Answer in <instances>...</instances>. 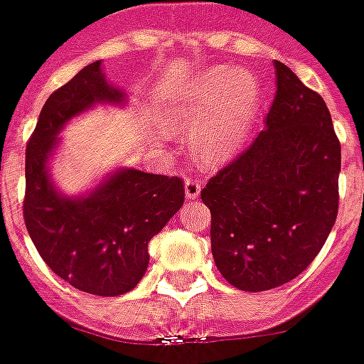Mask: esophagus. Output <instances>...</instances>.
Here are the masks:
<instances>
[{
    "instance_id": "obj_1",
    "label": "esophagus",
    "mask_w": 364,
    "mask_h": 364,
    "mask_svg": "<svg viewBox=\"0 0 364 364\" xmlns=\"http://www.w3.org/2000/svg\"><path fill=\"white\" fill-rule=\"evenodd\" d=\"M203 183L199 178H186L185 181V196L188 199H196L201 193Z\"/></svg>"
}]
</instances>
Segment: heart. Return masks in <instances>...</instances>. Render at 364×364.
Here are the masks:
<instances>
[{
    "label": "heart",
    "mask_w": 364,
    "mask_h": 364,
    "mask_svg": "<svg viewBox=\"0 0 364 364\" xmlns=\"http://www.w3.org/2000/svg\"><path fill=\"white\" fill-rule=\"evenodd\" d=\"M259 104V84L246 70L215 68L176 95L168 125L198 132L196 149L206 163L232 158L246 138Z\"/></svg>",
    "instance_id": "b5f03b06"
}]
</instances>
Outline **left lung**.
Returning a JSON list of instances; mask_svg holds the SVG:
<instances>
[{
    "label": "left lung",
    "mask_w": 364,
    "mask_h": 364,
    "mask_svg": "<svg viewBox=\"0 0 364 364\" xmlns=\"http://www.w3.org/2000/svg\"><path fill=\"white\" fill-rule=\"evenodd\" d=\"M260 132L201 190L217 269L242 291L274 289L320 253L338 217L341 145L323 98L280 60Z\"/></svg>",
    "instance_id": "obj_1"
}]
</instances>
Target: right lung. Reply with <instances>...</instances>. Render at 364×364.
<instances>
[{
    "label": "right lung",
    "mask_w": 364,
    "mask_h": 364,
    "mask_svg": "<svg viewBox=\"0 0 364 364\" xmlns=\"http://www.w3.org/2000/svg\"><path fill=\"white\" fill-rule=\"evenodd\" d=\"M91 63L48 97L26 144L23 217L50 269L75 289L118 296L134 289L149 266V242L185 201L178 176L124 168L84 199L60 198L46 172L57 132L95 102H120Z\"/></svg>",
    "instance_id": "1"
}]
</instances>
